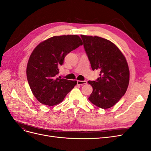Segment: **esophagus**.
I'll return each mask as SVG.
<instances>
[{"label": "esophagus", "mask_w": 151, "mask_h": 151, "mask_svg": "<svg viewBox=\"0 0 151 151\" xmlns=\"http://www.w3.org/2000/svg\"><path fill=\"white\" fill-rule=\"evenodd\" d=\"M87 84V81H77V84L78 85H84Z\"/></svg>", "instance_id": "1"}]
</instances>
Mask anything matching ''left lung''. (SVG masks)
Listing matches in <instances>:
<instances>
[{
    "label": "left lung",
    "mask_w": 151,
    "mask_h": 151,
    "mask_svg": "<svg viewBox=\"0 0 151 151\" xmlns=\"http://www.w3.org/2000/svg\"><path fill=\"white\" fill-rule=\"evenodd\" d=\"M92 69H100L96 81H89L90 102L103 109L113 106L126 93L130 71L124 55L110 41L97 36L81 35Z\"/></svg>",
    "instance_id": "1"
}]
</instances>
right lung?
I'll return each instance as SVG.
<instances>
[{"mask_svg":"<svg viewBox=\"0 0 151 151\" xmlns=\"http://www.w3.org/2000/svg\"><path fill=\"white\" fill-rule=\"evenodd\" d=\"M83 44L78 35L55 36L33 50L27 64L26 75L32 93L40 103L49 106L56 105L74 88L76 81L57 77L58 67L68 53Z\"/></svg>","mask_w":151,"mask_h":151,"instance_id":"obj_1","label":"right lung"}]
</instances>
